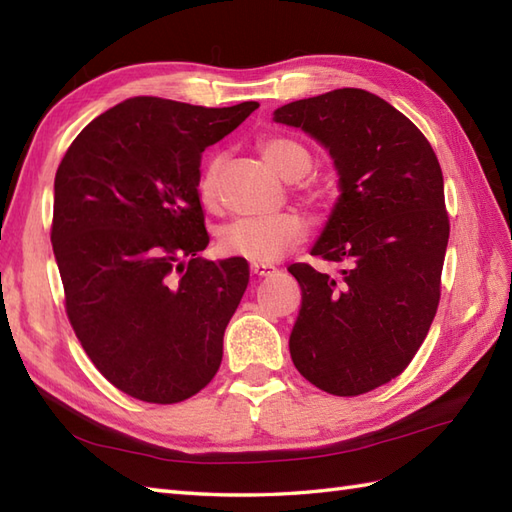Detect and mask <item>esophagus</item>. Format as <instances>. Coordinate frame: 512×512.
<instances>
[{
  "label": "esophagus",
  "instance_id": "34e87169",
  "mask_svg": "<svg viewBox=\"0 0 512 512\" xmlns=\"http://www.w3.org/2000/svg\"><path fill=\"white\" fill-rule=\"evenodd\" d=\"M275 266H270V264H253L250 266V273H253L255 277H268V275H273L275 273Z\"/></svg>",
  "mask_w": 512,
  "mask_h": 512
}]
</instances>
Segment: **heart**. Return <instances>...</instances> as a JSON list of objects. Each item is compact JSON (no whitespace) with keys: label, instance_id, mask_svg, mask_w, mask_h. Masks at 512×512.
<instances>
[{"label":"heart","instance_id":"heart-1","mask_svg":"<svg viewBox=\"0 0 512 512\" xmlns=\"http://www.w3.org/2000/svg\"><path fill=\"white\" fill-rule=\"evenodd\" d=\"M259 149L268 165L284 180H301L312 169L310 151L292 138H266ZM217 169H220V162L211 158L200 173L198 193L204 204L215 202ZM303 237H306V224L299 215L277 213L270 217H246V220L222 226L217 248L228 257H244L253 264H270L286 250L303 242Z\"/></svg>","mask_w":512,"mask_h":512}]
</instances>
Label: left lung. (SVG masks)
Returning a JSON list of instances; mask_svg holds the SVG:
<instances>
[{
  "label": "left lung",
  "instance_id": "1",
  "mask_svg": "<svg viewBox=\"0 0 512 512\" xmlns=\"http://www.w3.org/2000/svg\"><path fill=\"white\" fill-rule=\"evenodd\" d=\"M273 121L330 151L339 198L310 255L347 264L341 279L288 268L301 286L292 363L328 394H365L402 374L436 317L449 244L440 162L405 114L365 90L281 105Z\"/></svg>",
  "mask_w": 512,
  "mask_h": 512
}]
</instances>
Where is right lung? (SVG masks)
<instances>
[{
  "mask_svg": "<svg viewBox=\"0 0 512 512\" xmlns=\"http://www.w3.org/2000/svg\"><path fill=\"white\" fill-rule=\"evenodd\" d=\"M257 107L134 96L65 151L50 235L65 310L90 361L127 396L187 400L222 363L248 264L198 257L209 244L200 162Z\"/></svg>",
  "mask_w": 512,
  "mask_h": 512,
  "instance_id": "1",
  "label": "right lung"
}]
</instances>
